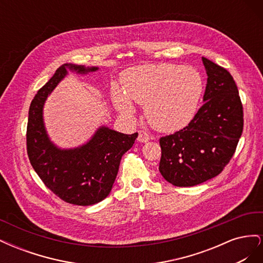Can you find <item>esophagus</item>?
I'll return each mask as SVG.
<instances>
[{
    "mask_svg": "<svg viewBox=\"0 0 263 263\" xmlns=\"http://www.w3.org/2000/svg\"><path fill=\"white\" fill-rule=\"evenodd\" d=\"M150 138L151 137L149 136V134L146 133L145 130H139L138 132V138H137V140L139 142H147V141L150 140Z\"/></svg>",
    "mask_w": 263,
    "mask_h": 263,
    "instance_id": "esophagus-1",
    "label": "esophagus"
}]
</instances>
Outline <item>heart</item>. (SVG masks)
I'll return each instance as SVG.
<instances>
[{
	"instance_id": "heart-1",
	"label": "heart",
	"mask_w": 263,
	"mask_h": 263,
	"mask_svg": "<svg viewBox=\"0 0 263 263\" xmlns=\"http://www.w3.org/2000/svg\"><path fill=\"white\" fill-rule=\"evenodd\" d=\"M124 91L112 87V101L123 115L135 113L134 103L145 105L150 125L164 133L182 129L194 118L204 92L201 73L192 67L171 63L145 65L126 70Z\"/></svg>"
}]
</instances>
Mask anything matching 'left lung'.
<instances>
[{"label":"left lung","mask_w":263,"mask_h":263,"mask_svg":"<svg viewBox=\"0 0 263 263\" xmlns=\"http://www.w3.org/2000/svg\"><path fill=\"white\" fill-rule=\"evenodd\" d=\"M208 73L204 104L186 127L161 137L159 171L176 186H194L224 170L243 129V110L234 78L202 58Z\"/></svg>","instance_id":"1"}]
</instances>
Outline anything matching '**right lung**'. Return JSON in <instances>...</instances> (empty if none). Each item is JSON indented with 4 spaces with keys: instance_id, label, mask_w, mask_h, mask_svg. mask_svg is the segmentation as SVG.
Segmentation results:
<instances>
[{
    "instance_id": "add662e5",
    "label": "right lung",
    "mask_w": 263,
    "mask_h": 263,
    "mask_svg": "<svg viewBox=\"0 0 263 263\" xmlns=\"http://www.w3.org/2000/svg\"><path fill=\"white\" fill-rule=\"evenodd\" d=\"M97 71L98 67L62 65L50 80L39 89L29 106L26 133L30 164L44 184L73 205L97 204L109 194L116 179L123 155L135 144L138 133L126 135L101 127L89 142L74 149H59L49 140L43 119L47 97L67 74Z\"/></svg>"
}]
</instances>
